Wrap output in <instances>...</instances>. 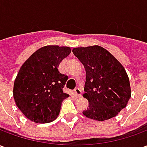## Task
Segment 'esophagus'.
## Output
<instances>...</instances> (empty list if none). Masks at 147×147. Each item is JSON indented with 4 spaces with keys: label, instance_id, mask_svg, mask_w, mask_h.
<instances>
[{
    "label": "esophagus",
    "instance_id": "obj_1",
    "mask_svg": "<svg viewBox=\"0 0 147 147\" xmlns=\"http://www.w3.org/2000/svg\"><path fill=\"white\" fill-rule=\"evenodd\" d=\"M74 92H75V94H76L77 97H80V96H81V94H82V91H81V90H80L79 87H76V89L74 90Z\"/></svg>",
    "mask_w": 147,
    "mask_h": 147
}]
</instances>
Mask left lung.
Wrapping results in <instances>:
<instances>
[{
    "mask_svg": "<svg viewBox=\"0 0 147 147\" xmlns=\"http://www.w3.org/2000/svg\"><path fill=\"white\" fill-rule=\"evenodd\" d=\"M72 53L83 64L86 73L83 97L89 105L83 115L98 121L116 117L126 107L131 94L124 67L98 45L74 48Z\"/></svg>",
    "mask_w": 147,
    "mask_h": 147,
    "instance_id": "obj_1",
    "label": "left lung"
}]
</instances>
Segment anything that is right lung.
<instances>
[{
  "mask_svg": "<svg viewBox=\"0 0 147 147\" xmlns=\"http://www.w3.org/2000/svg\"><path fill=\"white\" fill-rule=\"evenodd\" d=\"M71 51L66 46L46 45L21 66L15 80L13 97L18 108L31 121H53L62 102L69 97L63 91L67 76L60 73L58 67Z\"/></svg>",
  "mask_w": 147,
  "mask_h": 147,
  "instance_id": "add662e5",
  "label": "right lung"
}]
</instances>
